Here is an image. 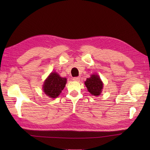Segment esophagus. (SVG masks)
<instances>
[{"mask_svg":"<svg viewBox=\"0 0 150 150\" xmlns=\"http://www.w3.org/2000/svg\"><path fill=\"white\" fill-rule=\"evenodd\" d=\"M73 80L74 81H76V82H79V81H80V77H73Z\"/></svg>","mask_w":150,"mask_h":150,"instance_id":"obj_1","label":"esophagus"}]
</instances>
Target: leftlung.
<instances>
[{
  "label": "left lung",
  "mask_w": 150,
  "mask_h": 150,
  "mask_svg": "<svg viewBox=\"0 0 150 150\" xmlns=\"http://www.w3.org/2000/svg\"><path fill=\"white\" fill-rule=\"evenodd\" d=\"M85 85L88 91L95 96L100 94L103 87V82L97 75H92L90 78H88L85 82Z\"/></svg>",
  "instance_id": "obj_1"
}]
</instances>
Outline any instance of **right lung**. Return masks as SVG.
<instances>
[{
    "mask_svg": "<svg viewBox=\"0 0 150 150\" xmlns=\"http://www.w3.org/2000/svg\"><path fill=\"white\" fill-rule=\"evenodd\" d=\"M66 81V78L60 77L57 73H52L44 83V93L50 98L57 97L64 88Z\"/></svg>",
    "mask_w": 150,
    "mask_h": 150,
    "instance_id": "add662e5",
    "label": "right lung"
}]
</instances>
